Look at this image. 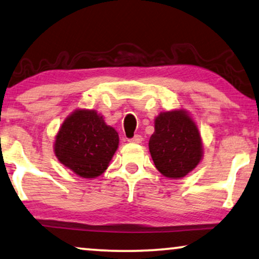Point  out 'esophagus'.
<instances>
[{"instance_id": "obj_1", "label": "esophagus", "mask_w": 259, "mask_h": 259, "mask_svg": "<svg viewBox=\"0 0 259 259\" xmlns=\"http://www.w3.org/2000/svg\"><path fill=\"white\" fill-rule=\"evenodd\" d=\"M128 141L133 142V143H141V142L143 141V138H142L141 135H135L133 138H130V140H128Z\"/></svg>"}]
</instances>
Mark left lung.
Wrapping results in <instances>:
<instances>
[{"label": "left lung", "mask_w": 259, "mask_h": 259, "mask_svg": "<svg viewBox=\"0 0 259 259\" xmlns=\"http://www.w3.org/2000/svg\"><path fill=\"white\" fill-rule=\"evenodd\" d=\"M149 150L162 175L169 178L184 177L201 162V135L187 111L161 112L155 119Z\"/></svg>", "instance_id": "obj_1"}]
</instances>
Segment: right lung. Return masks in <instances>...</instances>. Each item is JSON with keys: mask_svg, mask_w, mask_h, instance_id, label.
Instances as JSON below:
<instances>
[{"mask_svg": "<svg viewBox=\"0 0 259 259\" xmlns=\"http://www.w3.org/2000/svg\"><path fill=\"white\" fill-rule=\"evenodd\" d=\"M118 134L95 110H76L62 124L55 154L62 164L83 178L104 172L118 147Z\"/></svg>", "mask_w": 259, "mask_h": 259, "instance_id": "right-lung-1", "label": "right lung"}]
</instances>
